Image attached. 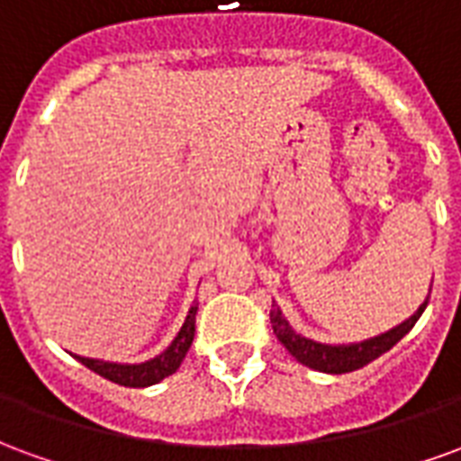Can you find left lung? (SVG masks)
<instances>
[{
    "mask_svg": "<svg viewBox=\"0 0 461 461\" xmlns=\"http://www.w3.org/2000/svg\"><path fill=\"white\" fill-rule=\"evenodd\" d=\"M429 301V296H427ZM427 301L420 306V309L410 316L407 321H402L395 329L380 333L375 339L360 340V343H348V346H329V343H319V340H311L306 336H301L296 330L291 329L289 321L284 319V313L276 303H271V329H274V336L284 343V348L289 350L291 356L296 357L303 366L313 367V370H321V373H333V375H340V373H353L357 367L367 366L370 360H375L383 353H387L390 348L395 346L397 340L410 333V329L415 326L417 319L422 316Z\"/></svg>",
    "mask_w": 461,
    "mask_h": 461,
    "instance_id": "obj_1",
    "label": "left lung"
}]
</instances>
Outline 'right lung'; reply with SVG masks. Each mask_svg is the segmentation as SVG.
Instances as JSON below:
<instances>
[{"mask_svg": "<svg viewBox=\"0 0 461 461\" xmlns=\"http://www.w3.org/2000/svg\"><path fill=\"white\" fill-rule=\"evenodd\" d=\"M194 316H197V303H192L190 313H187V319L182 323L180 333L175 336L170 346L162 350L160 356L150 357V360H145V363H108V360H95V357H84V356H76L86 367H91L94 373H98L105 380H111V383H118V385L125 387H148L155 385V383H160L167 375H172L180 363L187 356V350L192 346V339H194Z\"/></svg>", "mask_w": 461, "mask_h": 461, "instance_id": "right-lung-1", "label": "right lung"}]
</instances>
